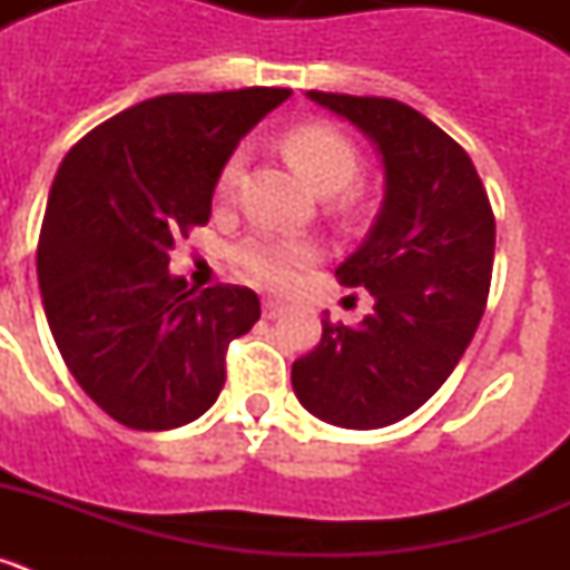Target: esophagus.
<instances>
[{
    "label": "esophagus",
    "instance_id": "esophagus-1",
    "mask_svg": "<svg viewBox=\"0 0 570 570\" xmlns=\"http://www.w3.org/2000/svg\"><path fill=\"white\" fill-rule=\"evenodd\" d=\"M282 311H285V305L279 299H262V316L265 320H276V316H282Z\"/></svg>",
    "mask_w": 570,
    "mask_h": 570
}]
</instances>
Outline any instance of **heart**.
Returning <instances> with one entry per match:
<instances>
[{"label": "heart", "instance_id": "1", "mask_svg": "<svg viewBox=\"0 0 570 570\" xmlns=\"http://www.w3.org/2000/svg\"><path fill=\"white\" fill-rule=\"evenodd\" d=\"M285 154L302 170V176L322 194H336L347 188L360 174V150L354 139L328 122H302L285 134ZM245 168V148H236L225 159L216 194L230 196ZM320 250L311 239L299 236H276L256 230L230 248V262L245 279L265 288H285L302 268L316 262Z\"/></svg>", "mask_w": 570, "mask_h": 570}]
</instances>
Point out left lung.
<instances>
[{"label":"left lung","mask_w":570,"mask_h":570,"mask_svg":"<svg viewBox=\"0 0 570 570\" xmlns=\"http://www.w3.org/2000/svg\"><path fill=\"white\" fill-rule=\"evenodd\" d=\"M376 145L385 196L365 242L336 268L374 296L360 325L322 320L294 362V394L340 428H385L414 414L451 376L485 311L497 223L471 156L396 99L308 90Z\"/></svg>","instance_id":"8db88e82"}]
</instances>
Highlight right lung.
I'll use <instances>...</instances> for the list:
<instances>
[{
	"label": "right lung",
	"instance_id": "1",
	"mask_svg": "<svg viewBox=\"0 0 570 570\" xmlns=\"http://www.w3.org/2000/svg\"><path fill=\"white\" fill-rule=\"evenodd\" d=\"M288 88L165 94L82 136L62 159L37 248L45 316L85 394L134 431L194 422L225 385L230 340L259 320L239 285L170 276L176 236L210 219L239 139Z\"/></svg>",
	"mask_w": 570,
	"mask_h": 570
}]
</instances>
